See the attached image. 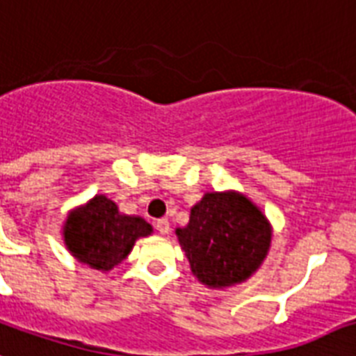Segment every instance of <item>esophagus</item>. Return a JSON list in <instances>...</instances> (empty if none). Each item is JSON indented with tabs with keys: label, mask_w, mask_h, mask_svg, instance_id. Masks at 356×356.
I'll return each mask as SVG.
<instances>
[{
	"label": "esophagus",
	"mask_w": 356,
	"mask_h": 356,
	"mask_svg": "<svg viewBox=\"0 0 356 356\" xmlns=\"http://www.w3.org/2000/svg\"><path fill=\"white\" fill-rule=\"evenodd\" d=\"M156 228H158V232L161 234V236H165V234H169V230H170L169 219H159V221L156 222Z\"/></svg>",
	"instance_id": "34e87169"
}]
</instances>
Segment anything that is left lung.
<instances>
[{
    "mask_svg": "<svg viewBox=\"0 0 356 356\" xmlns=\"http://www.w3.org/2000/svg\"><path fill=\"white\" fill-rule=\"evenodd\" d=\"M176 236L198 282L222 290L260 269L271 247L273 227L247 195L230 189L204 193Z\"/></svg>",
    "mask_w": 356,
    "mask_h": 356,
    "instance_id": "8db88e82",
    "label": "left lung"
}]
</instances>
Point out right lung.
<instances>
[{
  "instance_id": "obj_1",
  "label": "right lung",
  "mask_w": 356,
  "mask_h": 356,
  "mask_svg": "<svg viewBox=\"0 0 356 356\" xmlns=\"http://www.w3.org/2000/svg\"><path fill=\"white\" fill-rule=\"evenodd\" d=\"M154 232L139 216H126L111 198L95 195L83 206L68 211L63 238L68 252L90 269L107 273L134 249L137 239Z\"/></svg>"
}]
</instances>
